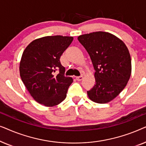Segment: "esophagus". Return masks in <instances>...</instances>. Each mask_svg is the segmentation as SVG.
Segmentation results:
<instances>
[{"instance_id": "esophagus-1", "label": "esophagus", "mask_w": 146, "mask_h": 146, "mask_svg": "<svg viewBox=\"0 0 146 146\" xmlns=\"http://www.w3.org/2000/svg\"><path fill=\"white\" fill-rule=\"evenodd\" d=\"M76 79L78 81H81L83 79V76H78V77L76 78Z\"/></svg>"}]
</instances>
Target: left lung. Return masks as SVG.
<instances>
[{"label":"left lung","mask_w":146,"mask_h":146,"mask_svg":"<svg viewBox=\"0 0 146 146\" xmlns=\"http://www.w3.org/2000/svg\"><path fill=\"white\" fill-rule=\"evenodd\" d=\"M78 40L89 54L94 68L96 84L87 91L92 101L105 104L123 90L131 72V57L124 42L106 32L80 35Z\"/></svg>","instance_id":"8db88e82"}]
</instances>
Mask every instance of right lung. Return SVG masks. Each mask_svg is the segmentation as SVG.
Returning <instances> with one entry per match:
<instances>
[{
	"label": "right lung",
	"mask_w": 146,
	"mask_h": 146,
	"mask_svg": "<svg viewBox=\"0 0 146 146\" xmlns=\"http://www.w3.org/2000/svg\"><path fill=\"white\" fill-rule=\"evenodd\" d=\"M72 40V36H44L33 40L23 52L19 67L22 81L42 105L54 106L66 97L73 79L64 76L65 68L60 58Z\"/></svg>",
	"instance_id": "right-lung-1"
}]
</instances>
